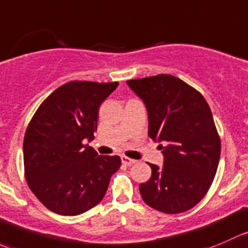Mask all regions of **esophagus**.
<instances>
[{"label":"esophagus","instance_id":"1","mask_svg":"<svg viewBox=\"0 0 248 248\" xmlns=\"http://www.w3.org/2000/svg\"><path fill=\"white\" fill-rule=\"evenodd\" d=\"M121 161H122V163H124V165H126V166H132V165H134V163L137 162V161L133 160V158L126 157V156H121Z\"/></svg>","mask_w":248,"mask_h":248}]
</instances>
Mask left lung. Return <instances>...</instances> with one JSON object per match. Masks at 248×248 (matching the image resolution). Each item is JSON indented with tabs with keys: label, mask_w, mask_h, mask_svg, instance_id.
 <instances>
[{
	"label": "left lung",
	"mask_w": 248,
	"mask_h": 248,
	"mask_svg": "<svg viewBox=\"0 0 248 248\" xmlns=\"http://www.w3.org/2000/svg\"><path fill=\"white\" fill-rule=\"evenodd\" d=\"M148 111V134L160 143L163 165L149 163L151 177L139 185L144 202L163 213H182L210 189L220 157V139L205 98L172 75L127 81Z\"/></svg>",
	"instance_id": "left-lung-1"
}]
</instances>
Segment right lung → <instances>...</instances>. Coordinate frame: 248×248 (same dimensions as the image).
<instances>
[{
    "label": "right lung",
    "mask_w": 248,
    "mask_h": 248,
    "mask_svg": "<svg viewBox=\"0 0 248 248\" xmlns=\"http://www.w3.org/2000/svg\"><path fill=\"white\" fill-rule=\"evenodd\" d=\"M119 86L71 81L40 105L24 137V168L29 188L52 212L78 216L104 198L119 156L98 155L94 139L99 107Z\"/></svg>",
    "instance_id": "right-lung-1"
}]
</instances>
